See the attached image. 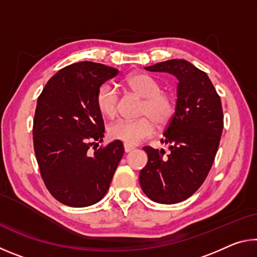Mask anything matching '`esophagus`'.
Segmentation results:
<instances>
[{"label": "esophagus", "instance_id": "obj_1", "mask_svg": "<svg viewBox=\"0 0 257 257\" xmlns=\"http://www.w3.org/2000/svg\"><path fill=\"white\" fill-rule=\"evenodd\" d=\"M123 147H124V152H125V153H129V152H132V151L134 150V147H133V146L127 145V144H124V145H123Z\"/></svg>", "mask_w": 257, "mask_h": 257}]
</instances>
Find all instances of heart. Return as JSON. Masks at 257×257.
<instances>
[{"instance_id": "b5f03b06", "label": "heart", "mask_w": 257, "mask_h": 257, "mask_svg": "<svg viewBox=\"0 0 257 257\" xmlns=\"http://www.w3.org/2000/svg\"><path fill=\"white\" fill-rule=\"evenodd\" d=\"M129 90L144 98L142 114L147 115L138 120H119L107 129L111 139L135 146L155 133V123L165 125L175 113V101L167 92L161 90L159 81L147 73H134L124 79ZM119 94L114 86L104 84L96 93V106L104 116L112 118L118 111Z\"/></svg>"}]
</instances>
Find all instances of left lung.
<instances>
[{"mask_svg":"<svg viewBox=\"0 0 257 257\" xmlns=\"http://www.w3.org/2000/svg\"><path fill=\"white\" fill-rule=\"evenodd\" d=\"M178 79L176 111L164 130L169 152L145 146L149 161L139 173L145 195L160 204L190 197L206 179L223 129L220 96L205 72L186 60L173 59L146 67Z\"/></svg>","mask_w":257,"mask_h":257,"instance_id":"8db88e82","label":"left lung"}]
</instances>
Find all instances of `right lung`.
Here are the masks:
<instances>
[{
	"mask_svg": "<svg viewBox=\"0 0 257 257\" xmlns=\"http://www.w3.org/2000/svg\"><path fill=\"white\" fill-rule=\"evenodd\" d=\"M118 72L89 61L70 64L47 81L37 99L35 155L46 188L64 205L85 207L101 201L122 158L120 141L97 150L104 122L96 93Z\"/></svg>",
	"mask_w": 257,
	"mask_h": 257,
	"instance_id": "add662e5",
	"label": "right lung"
}]
</instances>
